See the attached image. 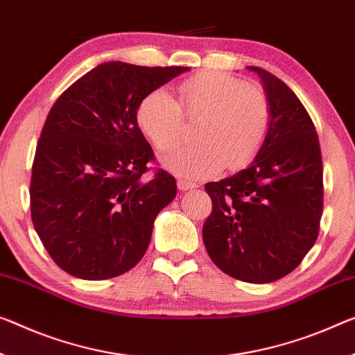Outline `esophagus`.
I'll return each mask as SVG.
<instances>
[{"instance_id":"esophagus-1","label":"esophagus","mask_w":355,"mask_h":355,"mask_svg":"<svg viewBox=\"0 0 355 355\" xmlns=\"http://www.w3.org/2000/svg\"><path fill=\"white\" fill-rule=\"evenodd\" d=\"M178 187H179V190H182V192H185V190L195 189L196 184L187 181V179H178Z\"/></svg>"}]
</instances>
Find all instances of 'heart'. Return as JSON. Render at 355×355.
I'll list each match as a JSON object with an SVG mask.
<instances>
[{
  "mask_svg": "<svg viewBox=\"0 0 355 355\" xmlns=\"http://www.w3.org/2000/svg\"><path fill=\"white\" fill-rule=\"evenodd\" d=\"M179 100L159 89L144 96L138 107L141 130L160 150H171L181 143L184 114L189 119L205 117L198 128L200 144L163 157V166L179 176L198 179L222 170L225 163L243 165L268 133L270 109L265 96L232 76H195L179 87Z\"/></svg>",
  "mask_w": 355,
  "mask_h": 355,
  "instance_id": "heart-1",
  "label": "heart"
}]
</instances>
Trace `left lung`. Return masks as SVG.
I'll return each instance as SVG.
<instances>
[{
	"label": "left lung",
	"mask_w": 355,
	"mask_h": 355,
	"mask_svg": "<svg viewBox=\"0 0 355 355\" xmlns=\"http://www.w3.org/2000/svg\"><path fill=\"white\" fill-rule=\"evenodd\" d=\"M270 125L246 168L205 185L212 200L203 225L211 260L234 279L266 284L284 277L314 246L322 216L319 138L288 87L259 67Z\"/></svg>",
	"instance_id": "1"
}]
</instances>
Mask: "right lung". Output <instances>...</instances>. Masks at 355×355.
<instances>
[{"label": "right lung", "instance_id": "right-lung-1", "mask_svg": "<svg viewBox=\"0 0 355 355\" xmlns=\"http://www.w3.org/2000/svg\"><path fill=\"white\" fill-rule=\"evenodd\" d=\"M189 69L106 62L52 106L33 162L31 219L71 276H121L146 254L155 217L178 187L163 170L144 178L154 152L136 114L144 96Z\"/></svg>", "mask_w": 355, "mask_h": 355}]
</instances>
